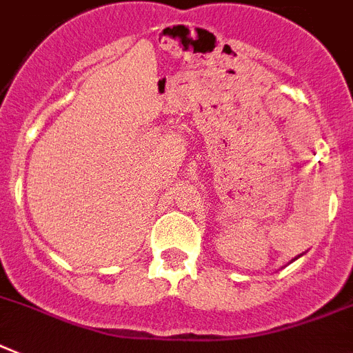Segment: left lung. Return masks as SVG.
I'll return each instance as SVG.
<instances>
[{"mask_svg":"<svg viewBox=\"0 0 353 353\" xmlns=\"http://www.w3.org/2000/svg\"><path fill=\"white\" fill-rule=\"evenodd\" d=\"M300 256H301V254H298V256H296V259H292L291 262H294V260H298V259H300Z\"/></svg>","mask_w":353,"mask_h":353,"instance_id":"1","label":"left lung"}]
</instances>
